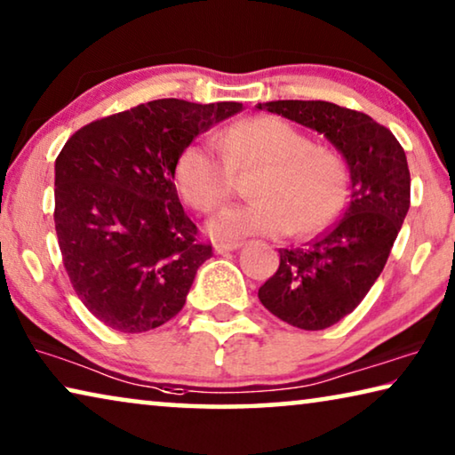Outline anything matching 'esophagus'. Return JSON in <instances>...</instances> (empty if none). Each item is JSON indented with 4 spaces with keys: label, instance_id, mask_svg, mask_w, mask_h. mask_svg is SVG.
Segmentation results:
<instances>
[{
    "label": "esophagus",
    "instance_id": "34e87169",
    "mask_svg": "<svg viewBox=\"0 0 455 455\" xmlns=\"http://www.w3.org/2000/svg\"><path fill=\"white\" fill-rule=\"evenodd\" d=\"M213 248L218 254H226V251H234L237 248H242V242H220V243H215Z\"/></svg>",
    "mask_w": 455,
    "mask_h": 455
}]
</instances>
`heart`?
I'll use <instances>...</instances> for the list:
<instances>
[{
	"label": "heart",
	"instance_id": "b5f03b06",
	"mask_svg": "<svg viewBox=\"0 0 455 455\" xmlns=\"http://www.w3.org/2000/svg\"><path fill=\"white\" fill-rule=\"evenodd\" d=\"M220 148L205 142L185 146L174 164L180 195L201 213L232 197L235 172L256 171L254 201L228 207L209 223L215 240L248 235L315 234L338 215L346 195V171L330 150L278 117H246L220 132Z\"/></svg>",
	"mask_w": 455,
	"mask_h": 455
}]
</instances>
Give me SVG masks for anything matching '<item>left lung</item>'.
I'll return each mask as SVG.
<instances>
[{
  "mask_svg": "<svg viewBox=\"0 0 455 455\" xmlns=\"http://www.w3.org/2000/svg\"><path fill=\"white\" fill-rule=\"evenodd\" d=\"M317 130L341 152L352 195L344 218L300 248L281 250V264L258 299L278 319L307 331L349 315L380 276L411 205L403 146L372 117L330 101L258 103Z\"/></svg>",
  "mask_w": 455,
  "mask_h": 455,
  "instance_id": "1",
  "label": "left lung"
}]
</instances>
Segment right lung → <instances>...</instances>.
I'll list each match as a JSON object with an SVG mask.
<instances>
[{"label":"right lung","instance_id":"obj_1","mask_svg":"<svg viewBox=\"0 0 455 455\" xmlns=\"http://www.w3.org/2000/svg\"><path fill=\"white\" fill-rule=\"evenodd\" d=\"M242 103L156 100L101 117L54 163V228L76 297L122 333L160 327L183 309L212 243L197 240L174 164L201 132Z\"/></svg>","mask_w":455,"mask_h":455}]
</instances>
